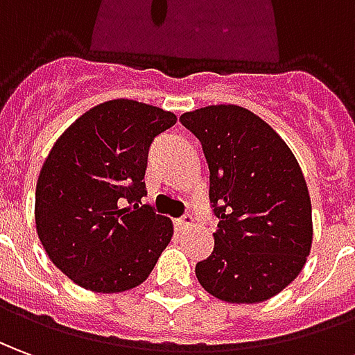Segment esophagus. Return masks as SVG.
I'll list each match as a JSON object with an SVG mask.
<instances>
[{
    "mask_svg": "<svg viewBox=\"0 0 355 355\" xmlns=\"http://www.w3.org/2000/svg\"><path fill=\"white\" fill-rule=\"evenodd\" d=\"M193 216H189V214H185L183 218H178L175 220V226H178V230H187V228H191L193 226Z\"/></svg>",
    "mask_w": 355,
    "mask_h": 355,
    "instance_id": "34e87169",
    "label": "esophagus"
}]
</instances>
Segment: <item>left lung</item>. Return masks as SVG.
I'll return each instance as SVG.
<instances>
[{
  "instance_id": "1",
  "label": "left lung",
  "mask_w": 355,
  "mask_h": 355,
  "mask_svg": "<svg viewBox=\"0 0 355 355\" xmlns=\"http://www.w3.org/2000/svg\"><path fill=\"white\" fill-rule=\"evenodd\" d=\"M201 141L218 216L214 251L195 266L199 284L230 304H261L302 272L311 251V199L282 137L245 107L218 104L185 112Z\"/></svg>"
}]
</instances>
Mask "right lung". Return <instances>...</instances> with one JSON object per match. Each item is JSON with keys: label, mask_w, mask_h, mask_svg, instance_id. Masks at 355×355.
I'll use <instances>...</instances> for the list:
<instances>
[{"label": "right lung", "mask_w": 355, "mask_h": 355, "mask_svg": "<svg viewBox=\"0 0 355 355\" xmlns=\"http://www.w3.org/2000/svg\"><path fill=\"white\" fill-rule=\"evenodd\" d=\"M172 112L117 98L90 107L51 146L34 201L36 234L75 284L116 294L143 284L173 236L145 197L148 146Z\"/></svg>", "instance_id": "obj_1"}]
</instances>
